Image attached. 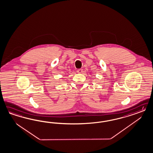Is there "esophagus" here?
<instances>
[{
    "label": "esophagus",
    "mask_w": 153,
    "mask_h": 153,
    "mask_svg": "<svg viewBox=\"0 0 153 153\" xmlns=\"http://www.w3.org/2000/svg\"><path fill=\"white\" fill-rule=\"evenodd\" d=\"M77 73H79V74L82 73H83V69H78V70H77Z\"/></svg>",
    "instance_id": "34e87169"
}]
</instances>
